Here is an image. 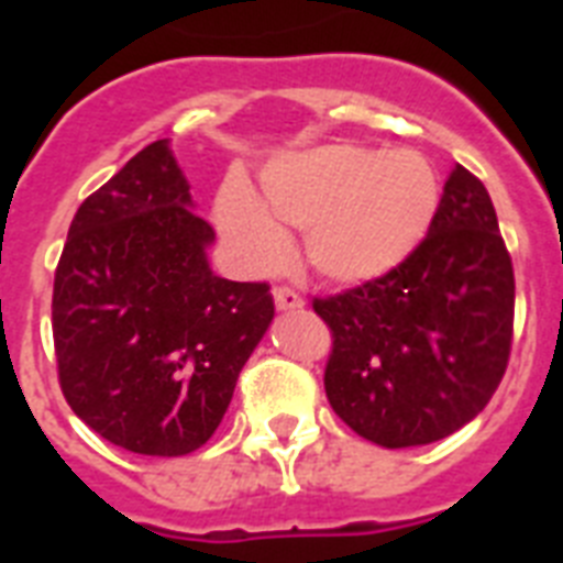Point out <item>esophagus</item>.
Listing matches in <instances>:
<instances>
[{
    "label": "esophagus",
    "instance_id": "1",
    "mask_svg": "<svg viewBox=\"0 0 563 563\" xmlns=\"http://www.w3.org/2000/svg\"><path fill=\"white\" fill-rule=\"evenodd\" d=\"M274 303H277L280 312H295V309L303 307V298L295 289H289V286H277L274 289Z\"/></svg>",
    "mask_w": 563,
    "mask_h": 563
}]
</instances>
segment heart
I'll return each instance as SVG.
<instances>
[{
    "instance_id": "1",
    "label": "heart",
    "mask_w": 563,
    "mask_h": 563,
    "mask_svg": "<svg viewBox=\"0 0 563 563\" xmlns=\"http://www.w3.org/2000/svg\"><path fill=\"white\" fill-rule=\"evenodd\" d=\"M435 210L438 178L427 157L335 143L274 161L263 172V203L228 187L216 219L251 265H280L289 254L286 233H303L307 260L321 277L365 283L418 247Z\"/></svg>"
}]
</instances>
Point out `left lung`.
<instances>
[{
	"label": "left lung",
	"instance_id": "8db88e82",
	"mask_svg": "<svg viewBox=\"0 0 563 563\" xmlns=\"http://www.w3.org/2000/svg\"><path fill=\"white\" fill-rule=\"evenodd\" d=\"M312 309L333 333L327 400L356 435L388 450L453 435L494 397L515 333V268L488 189L455 166L423 242Z\"/></svg>",
	"mask_w": 563,
	"mask_h": 563
}]
</instances>
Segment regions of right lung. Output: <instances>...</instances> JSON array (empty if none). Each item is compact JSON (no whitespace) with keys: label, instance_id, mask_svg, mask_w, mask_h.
Segmentation results:
<instances>
[{"label":"right lung","instance_id":"obj_1","mask_svg":"<svg viewBox=\"0 0 563 563\" xmlns=\"http://www.w3.org/2000/svg\"><path fill=\"white\" fill-rule=\"evenodd\" d=\"M169 140L78 207L52 291L57 379L78 418L140 455H187L224 418L274 318L268 283L212 274Z\"/></svg>","mask_w":563,"mask_h":563}]
</instances>
